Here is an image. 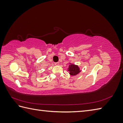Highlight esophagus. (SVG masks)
I'll return each instance as SVG.
<instances>
[{
	"instance_id": "34e87169",
	"label": "esophagus",
	"mask_w": 123,
	"mask_h": 123,
	"mask_svg": "<svg viewBox=\"0 0 123 123\" xmlns=\"http://www.w3.org/2000/svg\"><path fill=\"white\" fill-rule=\"evenodd\" d=\"M55 66H58V65H59V62H55Z\"/></svg>"
}]
</instances>
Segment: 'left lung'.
Listing matches in <instances>:
<instances>
[{"label": "left lung", "mask_w": 123, "mask_h": 123, "mask_svg": "<svg viewBox=\"0 0 123 123\" xmlns=\"http://www.w3.org/2000/svg\"><path fill=\"white\" fill-rule=\"evenodd\" d=\"M68 70V71H69V74L71 75H75L80 72L81 70H80L79 67L77 65H75L74 64L70 63Z\"/></svg>", "instance_id": "obj_1"}]
</instances>
